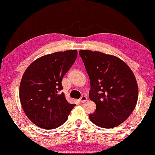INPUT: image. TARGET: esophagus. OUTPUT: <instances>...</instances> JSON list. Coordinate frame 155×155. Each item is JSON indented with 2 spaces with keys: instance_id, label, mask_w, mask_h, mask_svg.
Masks as SVG:
<instances>
[{
  "instance_id": "obj_1",
  "label": "esophagus",
  "mask_w": 155,
  "mask_h": 155,
  "mask_svg": "<svg viewBox=\"0 0 155 155\" xmlns=\"http://www.w3.org/2000/svg\"><path fill=\"white\" fill-rule=\"evenodd\" d=\"M80 101L81 102H82V103H84V102L86 101H87V97H86V96H84V95L82 96V97H80Z\"/></svg>"
}]
</instances>
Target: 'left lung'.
Instances as JSON below:
<instances>
[{"mask_svg":"<svg viewBox=\"0 0 155 155\" xmlns=\"http://www.w3.org/2000/svg\"><path fill=\"white\" fill-rule=\"evenodd\" d=\"M79 54L90 78L89 97L97 106L89 118L105 129L118 126L137 104L138 87L134 73L116 56L91 50Z\"/></svg>","mask_w":155,"mask_h":155,"instance_id":"obj_1","label":"left lung"}]
</instances>
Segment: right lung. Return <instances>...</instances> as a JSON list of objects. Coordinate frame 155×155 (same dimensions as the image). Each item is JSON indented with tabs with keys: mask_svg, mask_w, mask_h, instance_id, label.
I'll return each instance as SVG.
<instances>
[{
	"mask_svg": "<svg viewBox=\"0 0 155 155\" xmlns=\"http://www.w3.org/2000/svg\"><path fill=\"white\" fill-rule=\"evenodd\" d=\"M78 56L67 50L40 57L29 65L20 85V99L27 117L44 129H53L67 120L75 104L68 103L62 80Z\"/></svg>",
	"mask_w": 155,
	"mask_h": 155,
	"instance_id": "obj_1",
	"label": "right lung"
}]
</instances>
